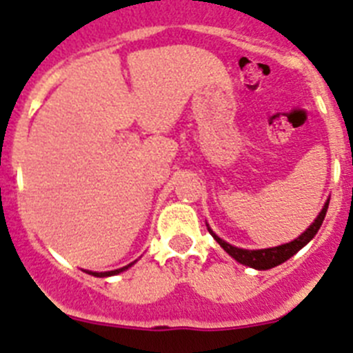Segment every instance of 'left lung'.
<instances>
[{"instance_id": "8db88e82", "label": "left lung", "mask_w": 353, "mask_h": 353, "mask_svg": "<svg viewBox=\"0 0 353 353\" xmlns=\"http://www.w3.org/2000/svg\"><path fill=\"white\" fill-rule=\"evenodd\" d=\"M327 210H328V203H325V206H323L318 219H316V221L310 224L309 230H307L305 233H301L296 241L289 242V244L278 245V248H268V250H241V248H235V245L228 244V242H224L222 239H219V236L210 230V228H208V232L212 233L213 239L219 242V245H221L222 250L226 251L230 256H233L236 262L244 263V265H250V268L260 269V271H265V269L276 268V265L283 263L285 260H289L292 254L298 253V251L307 244V242L312 241L314 235H316L319 228H321L323 219H325V215H327Z\"/></svg>"}]
</instances>
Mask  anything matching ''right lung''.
Listing matches in <instances>:
<instances>
[{
	"label": "right lung",
	"instance_id": "obj_1",
	"mask_svg": "<svg viewBox=\"0 0 353 353\" xmlns=\"http://www.w3.org/2000/svg\"><path fill=\"white\" fill-rule=\"evenodd\" d=\"M129 265H131V263H129ZM129 265H125V268H121V269H117V271H108V272H91V274H93V276H112V274H118V272L125 271V269L129 268Z\"/></svg>",
	"mask_w": 353,
	"mask_h": 353
}]
</instances>
